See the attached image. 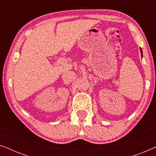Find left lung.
I'll list each match as a JSON object with an SVG mask.
<instances>
[{
  "label": "left lung",
  "mask_w": 156,
  "mask_h": 156,
  "mask_svg": "<svg viewBox=\"0 0 156 156\" xmlns=\"http://www.w3.org/2000/svg\"><path fill=\"white\" fill-rule=\"evenodd\" d=\"M140 55H141V57L143 56V51L141 50V48H140Z\"/></svg>",
  "instance_id": "left-lung-1"
}]
</instances>
